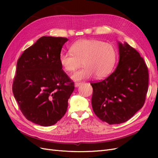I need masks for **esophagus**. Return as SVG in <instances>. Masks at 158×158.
<instances>
[{
	"label": "esophagus",
	"instance_id": "obj_1",
	"mask_svg": "<svg viewBox=\"0 0 158 158\" xmlns=\"http://www.w3.org/2000/svg\"><path fill=\"white\" fill-rule=\"evenodd\" d=\"M81 84H82V83H80V82H76L75 84H74V85H75V87L78 88V86H80V85Z\"/></svg>",
	"mask_w": 158,
	"mask_h": 158
}]
</instances>
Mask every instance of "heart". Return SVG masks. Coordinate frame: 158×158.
Masks as SVG:
<instances>
[{
	"instance_id": "heart-1",
	"label": "heart",
	"mask_w": 158,
	"mask_h": 158,
	"mask_svg": "<svg viewBox=\"0 0 158 158\" xmlns=\"http://www.w3.org/2000/svg\"><path fill=\"white\" fill-rule=\"evenodd\" d=\"M70 52H61L59 63L63 69L70 73L80 65L84 67L71 75V79L78 81L95 77L98 79L108 76L116 63L117 52L111 44L97 40H81L70 47Z\"/></svg>"
}]
</instances>
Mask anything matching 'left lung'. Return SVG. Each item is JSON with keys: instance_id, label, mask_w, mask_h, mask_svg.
I'll list each match as a JSON object with an SVG mask.
<instances>
[{"instance_id": "left-lung-1", "label": "left lung", "mask_w": 158, "mask_h": 158, "mask_svg": "<svg viewBox=\"0 0 158 158\" xmlns=\"http://www.w3.org/2000/svg\"><path fill=\"white\" fill-rule=\"evenodd\" d=\"M117 68L106 79L92 83V106L95 114L109 125L127 121L144 106L148 71L139 52L118 41Z\"/></svg>"}]
</instances>
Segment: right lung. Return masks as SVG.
Segmentation results:
<instances>
[{
	"label": "right lung",
	"mask_w": 158,
	"mask_h": 158,
	"mask_svg": "<svg viewBox=\"0 0 158 158\" xmlns=\"http://www.w3.org/2000/svg\"><path fill=\"white\" fill-rule=\"evenodd\" d=\"M65 37L43 36L17 62L12 92L27 120L44 127L63 117L74 85L59 63Z\"/></svg>",
	"instance_id": "obj_1"
}]
</instances>
